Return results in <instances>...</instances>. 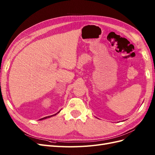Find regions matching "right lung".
I'll list each match as a JSON object with an SVG mask.
<instances>
[{
  "label": "right lung",
  "mask_w": 155,
  "mask_h": 155,
  "mask_svg": "<svg viewBox=\"0 0 155 155\" xmlns=\"http://www.w3.org/2000/svg\"><path fill=\"white\" fill-rule=\"evenodd\" d=\"M61 110H59L58 112V113H59V112H60ZM58 113H56V114H54V115H51V116H46V117H45V118H41V119H40L39 120H45V119H46V118H50V117H51V116H55V115H56V114H57Z\"/></svg>",
  "instance_id": "right-lung-1"
}]
</instances>
